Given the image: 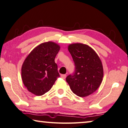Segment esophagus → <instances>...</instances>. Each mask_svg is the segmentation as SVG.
<instances>
[{
	"label": "esophagus",
	"instance_id": "esophagus-1",
	"mask_svg": "<svg viewBox=\"0 0 128 128\" xmlns=\"http://www.w3.org/2000/svg\"><path fill=\"white\" fill-rule=\"evenodd\" d=\"M60 76H61V78H63V79H65L66 77V74H61V75H60Z\"/></svg>",
	"mask_w": 128,
	"mask_h": 128
}]
</instances>
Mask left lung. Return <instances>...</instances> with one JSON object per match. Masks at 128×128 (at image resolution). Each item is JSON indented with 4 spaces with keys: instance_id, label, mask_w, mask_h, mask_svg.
I'll use <instances>...</instances> for the list:
<instances>
[{
    "instance_id": "obj_1",
    "label": "left lung",
    "mask_w": 128,
    "mask_h": 128,
    "mask_svg": "<svg viewBox=\"0 0 128 128\" xmlns=\"http://www.w3.org/2000/svg\"><path fill=\"white\" fill-rule=\"evenodd\" d=\"M68 50L75 64V72L66 77L72 92L80 97L93 93L102 81L104 70L99 56L87 44L68 45Z\"/></svg>"
}]
</instances>
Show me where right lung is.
I'll return each instance as SVG.
<instances>
[{
    "label": "right lung",
    "mask_w": 128,
    "mask_h": 128,
    "mask_svg": "<svg viewBox=\"0 0 128 128\" xmlns=\"http://www.w3.org/2000/svg\"><path fill=\"white\" fill-rule=\"evenodd\" d=\"M60 45L53 42L42 43L31 51L22 66V79L27 90L36 96L48 92L60 76L55 58Z\"/></svg>",
    "instance_id": "1"
}]
</instances>
